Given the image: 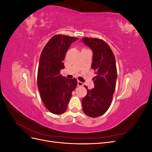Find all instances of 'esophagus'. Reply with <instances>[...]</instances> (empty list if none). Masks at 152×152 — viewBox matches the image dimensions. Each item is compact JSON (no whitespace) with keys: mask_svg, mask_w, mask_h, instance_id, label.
Segmentation results:
<instances>
[{"mask_svg":"<svg viewBox=\"0 0 152 152\" xmlns=\"http://www.w3.org/2000/svg\"><path fill=\"white\" fill-rule=\"evenodd\" d=\"M77 85H78V86H82L84 85V84H83V82H80L79 80H78Z\"/></svg>","mask_w":152,"mask_h":152,"instance_id":"1","label":"esophagus"}]
</instances>
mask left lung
Masks as SVG:
<instances>
[{
	"mask_svg": "<svg viewBox=\"0 0 152 152\" xmlns=\"http://www.w3.org/2000/svg\"><path fill=\"white\" fill-rule=\"evenodd\" d=\"M82 41L93 50L91 68L96 73L94 87L87 89V95L82 100V110L87 116L98 117L107 111L112 103L117 76L115 58L104 40L84 37Z\"/></svg>",
	"mask_w": 152,
	"mask_h": 152,
	"instance_id": "left-lung-1",
	"label": "left lung"
}]
</instances>
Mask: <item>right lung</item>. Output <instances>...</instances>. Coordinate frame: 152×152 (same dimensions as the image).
<instances>
[{
  "instance_id": "1",
  "label": "right lung",
  "mask_w": 152,
  "mask_h": 152,
  "mask_svg": "<svg viewBox=\"0 0 152 152\" xmlns=\"http://www.w3.org/2000/svg\"><path fill=\"white\" fill-rule=\"evenodd\" d=\"M78 38L63 35H54L40 54L37 72V86L45 107L51 113L65 112L72 91L77 86L75 78L69 79L60 75L65 68L63 61L68 48Z\"/></svg>"
}]
</instances>
